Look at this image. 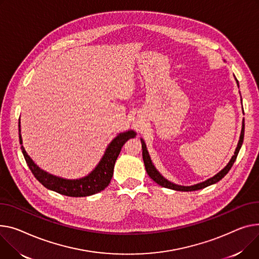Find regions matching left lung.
<instances>
[{
	"label": "left lung",
	"mask_w": 259,
	"mask_h": 259,
	"mask_svg": "<svg viewBox=\"0 0 259 259\" xmlns=\"http://www.w3.org/2000/svg\"><path fill=\"white\" fill-rule=\"evenodd\" d=\"M236 80V83L238 85V81L237 79L235 78ZM244 134H245V119H243V127H242V132H240V136H239V141H238V144H237V147L234 151V155L231 157L230 161L228 162V164L224 167L222 170H220L219 173L217 175H214L213 177L207 179L204 182H201V183H198V184H195V185H191V186H183V185H178V184H175L173 182H170L168 180H166L159 171L156 169V167L154 166L151 158H150V155H149V152L147 150V146L144 142L143 139H141L142 141V149H143V159H144V163H145V167H146V170L148 175L150 176V178L156 182L157 184L161 185L162 187H165V188H169V189H174V191H179V192H193V191H198V189H202L206 186H209L211 184H214L217 182H219L222 178L225 177V175L228 173V171L230 170V168L232 167L236 157H237V154L239 152V149L240 147H242L243 145V142H244Z\"/></svg>",
	"instance_id": "1"
}]
</instances>
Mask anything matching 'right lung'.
<instances>
[{
  "instance_id": "1",
  "label": "right lung",
  "mask_w": 259,
  "mask_h": 259,
  "mask_svg": "<svg viewBox=\"0 0 259 259\" xmlns=\"http://www.w3.org/2000/svg\"><path fill=\"white\" fill-rule=\"evenodd\" d=\"M19 128L21 149L25 160L34 177L46 188L50 189V191L56 192L60 195H64L67 197H88L105 189V187H107L111 181L113 175V167L118 154L120 150H122V147L128 140L133 139L136 135L133 130L119 133L108 145L102 159L88 176L82 177L80 179H64L47 173L46 170L41 169L37 164L34 163V161L30 158L23 146L20 119Z\"/></svg>"
}]
</instances>
